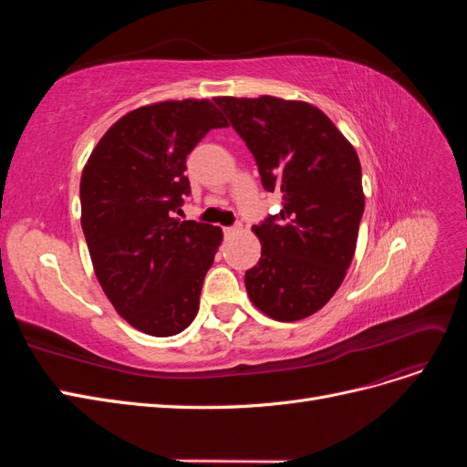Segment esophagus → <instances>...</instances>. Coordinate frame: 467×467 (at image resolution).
Returning a JSON list of instances; mask_svg holds the SVG:
<instances>
[{
	"label": "esophagus",
	"instance_id": "1",
	"mask_svg": "<svg viewBox=\"0 0 467 467\" xmlns=\"http://www.w3.org/2000/svg\"><path fill=\"white\" fill-rule=\"evenodd\" d=\"M239 230H242V228H239V225H228V228H223V234H225V235H234V234H237Z\"/></svg>",
	"mask_w": 467,
	"mask_h": 467
}]
</instances>
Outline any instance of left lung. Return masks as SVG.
Wrapping results in <instances>:
<instances>
[{
  "instance_id": "1",
  "label": "left lung",
  "mask_w": 467,
  "mask_h": 467,
  "mask_svg": "<svg viewBox=\"0 0 467 467\" xmlns=\"http://www.w3.org/2000/svg\"><path fill=\"white\" fill-rule=\"evenodd\" d=\"M255 158L265 191L282 192L278 214L253 232L261 259L245 273L251 302L276 321L316 314L341 286L364 212L355 148L327 115L304 101L216 97Z\"/></svg>"
}]
</instances>
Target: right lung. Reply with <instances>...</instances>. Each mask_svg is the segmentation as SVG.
Segmentation results:
<instances>
[{"mask_svg":"<svg viewBox=\"0 0 467 467\" xmlns=\"http://www.w3.org/2000/svg\"><path fill=\"white\" fill-rule=\"evenodd\" d=\"M208 99L140 107L110 126L83 167L81 228L99 285L132 327L171 337L192 323L222 230L175 212L191 194L187 155L225 129Z\"/></svg>","mask_w":467,"mask_h":467,"instance_id":"1","label":"right lung"}]
</instances>
